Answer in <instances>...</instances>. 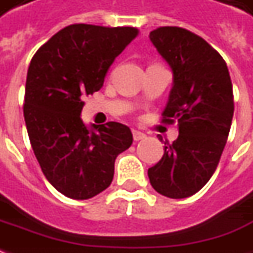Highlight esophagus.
Segmentation results:
<instances>
[{"instance_id":"obj_1","label":"esophagus","mask_w":253,"mask_h":253,"mask_svg":"<svg viewBox=\"0 0 253 253\" xmlns=\"http://www.w3.org/2000/svg\"><path fill=\"white\" fill-rule=\"evenodd\" d=\"M132 135H133V139H135L136 142H138V140H142V139L146 138V135H145L143 132H139V130H136V129L132 130Z\"/></svg>"}]
</instances>
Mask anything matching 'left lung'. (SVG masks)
Here are the masks:
<instances>
[{
    "label": "left lung",
    "instance_id": "left-lung-1",
    "mask_svg": "<svg viewBox=\"0 0 253 253\" xmlns=\"http://www.w3.org/2000/svg\"><path fill=\"white\" fill-rule=\"evenodd\" d=\"M149 39L172 72L163 115L167 123L177 120L179 133L164 143L162 160L147 175L154 191L182 199L201 191L216 171L233 121V84L221 55L192 32L166 26Z\"/></svg>",
    "mask_w": 253,
    "mask_h": 253
}]
</instances>
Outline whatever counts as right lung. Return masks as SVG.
<instances>
[{
    "label": "right lung",
    "instance_id": "add662e5",
    "mask_svg": "<svg viewBox=\"0 0 253 253\" xmlns=\"http://www.w3.org/2000/svg\"><path fill=\"white\" fill-rule=\"evenodd\" d=\"M138 36L135 28L71 25L30 61L23 115L43 174L71 199H90L110 186L117 156L132 145L120 123H83L84 94L101 89L107 71Z\"/></svg>",
    "mask_w": 253,
    "mask_h": 253
}]
</instances>
